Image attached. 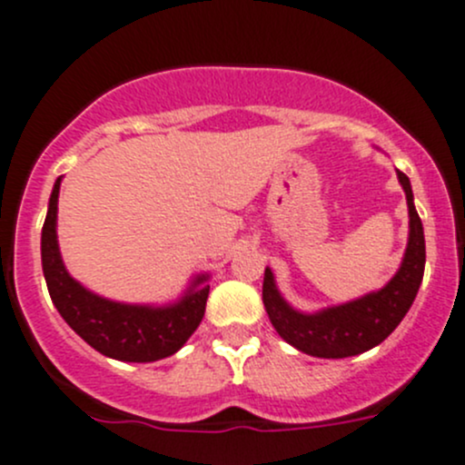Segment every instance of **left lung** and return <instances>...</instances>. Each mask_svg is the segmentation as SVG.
Wrapping results in <instances>:
<instances>
[{
  "label": "left lung",
  "mask_w": 465,
  "mask_h": 465,
  "mask_svg": "<svg viewBox=\"0 0 465 465\" xmlns=\"http://www.w3.org/2000/svg\"><path fill=\"white\" fill-rule=\"evenodd\" d=\"M397 178L408 200V247L397 273L379 292H370L341 305L322 307L319 312H301L294 310L278 292L270 267L265 270L262 302L267 316L281 339L294 345L296 350L319 359H345V356L363 354L374 345L383 343L412 307L426 270V238H423L421 218L414 209L410 178L399 169Z\"/></svg>",
  "instance_id": "1"
}]
</instances>
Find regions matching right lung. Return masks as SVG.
Here are the masks:
<instances>
[{"label": "right lung", "mask_w": 465, "mask_h": 465, "mask_svg": "<svg viewBox=\"0 0 465 465\" xmlns=\"http://www.w3.org/2000/svg\"><path fill=\"white\" fill-rule=\"evenodd\" d=\"M62 178L53 184L42 227V270L53 305L93 350L126 363H151L175 354L204 316L209 273H198L178 301L167 305L117 302L86 290L66 272L57 245V198Z\"/></svg>", "instance_id": "1"}]
</instances>
